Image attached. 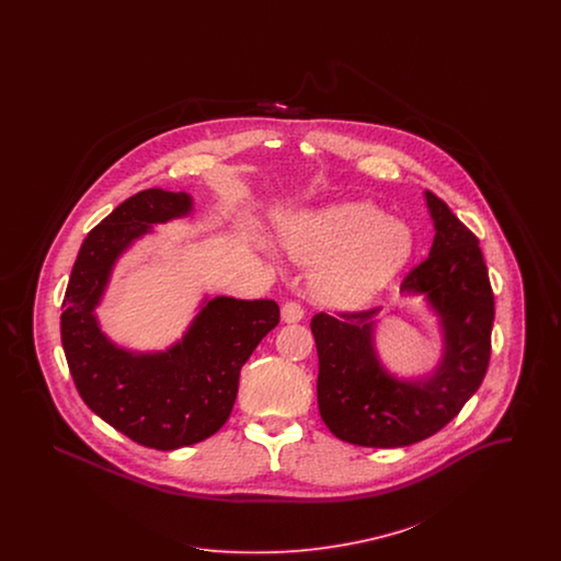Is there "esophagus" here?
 <instances>
[{"instance_id": "obj_1", "label": "esophagus", "mask_w": 561, "mask_h": 561, "mask_svg": "<svg viewBox=\"0 0 561 561\" xmlns=\"http://www.w3.org/2000/svg\"><path fill=\"white\" fill-rule=\"evenodd\" d=\"M305 318V309L300 302L296 300H286L284 307H282V320L294 323V321H300Z\"/></svg>"}]
</instances>
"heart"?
<instances>
[{
  "mask_svg": "<svg viewBox=\"0 0 561 561\" xmlns=\"http://www.w3.org/2000/svg\"><path fill=\"white\" fill-rule=\"evenodd\" d=\"M277 240L296 263H318L311 288L336 307L370 300L414 254L410 227L370 202L288 214L279 222Z\"/></svg>",
  "mask_w": 561,
  "mask_h": 561,
  "instance_id": "b5f03b06",
  "label": "heart"
}]
</instances>
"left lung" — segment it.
<instances>
[{
    "mask_svg": "<svg viewBox=\"0 0 561 561\" xmlns=\"http://www.w3.org/2000/svg\"><path fill=\"white\" fill-rule=\"evenodd\" d=\"M435 238L427 259L401 282L425 294L442 320L444 355L425 378H396L374 351V311L318 313V403L328 428L366 448H401L446 427L480 389L490 362L494 294L480 240L446 202L425 191Z\"/></svg>",
    "mask_w": 561,
    "mask_h": 561,
    "instance_id": "obj_1",
    "label": "left lung"
}]
</instances>
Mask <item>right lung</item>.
Returning <instances> with one entry per match:
<instances>
[{"label":"right lung","mask_w":561,"mask_h":561,"mask_svg":"<svg viewBox=\"0 0 561 561\" xmlns=\"http://www.w3.org/2000/svg\"><path fill=\"white\" fill-rule=\"evenodd\" d=\"M185 191L145 188L119 204L83 240L62 298L60 341L85 405L136 444L176 450L222 427L238 398L241 366L279 323L275 300H204L183 341L133 353L103 334L94 307L111 268L153 225L191 213Z\"/></svg>","instance_id":"obj_1"}]
</instances>
